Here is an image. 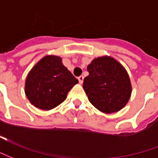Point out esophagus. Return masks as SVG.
Here are the masks:
<instances>
[{
	"instance_id": "34e87169",
	"label": "esophagus",
	"mask_w": 158,
	"mask_h": 158,
	"mask_svg": "<svg viewBox=\"0 0 158 158\" xmlns=\"http://www.w3.org/2000/svg\"><path fill=\"white\" fill-rule=\"evenodd\" d=\"M83 79H84V77L83 76H80L79 77H78V81H79V83L81 84L83 82Z\"/></svg>"
}]
</instances>
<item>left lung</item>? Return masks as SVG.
I'll list each match as a JSON object with an SVG mask.
<instances>
[{
    "instance_id": "1",
    "label": "left lung",
    "mask_w": 158,
    "mask_h": 158,
    "mask_svg": "<svg viewBox=\"0 0 158 158\" xmlns=\"http://www.w3.org/2000/svg\"><path fill=\"white\" fill-rule=\"evenodd\" d=\"M83 89L96 109L105 114L119 111L131 95V83L125 67L111 56L98 57L87 65Z\"/></svg>"
}]
</instances>
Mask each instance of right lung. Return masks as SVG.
Returning a JSON list of instances; mask_svg holds the SVG:
<instances>
[{
    "mask_svg": "<svg viewBox=\"0 0 158 158\" xmlns=\"http://www.w3.org/2000/svg\"><path fill=\"white\" fill-rule=\"evenodd\" d=\"M78 80L55 55H46L34 65L25 81V94L33 106L49 110L63 103Z\"/></svg>",
    "mask_w": 158,
    "mask_h": 158,
    "instance_id": "1",
    "label": "right lung"
}]
</instances>
